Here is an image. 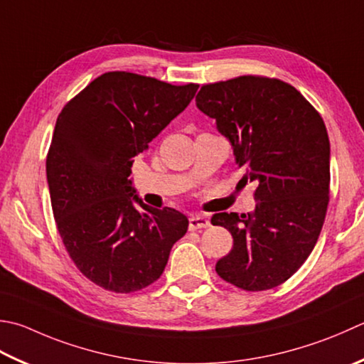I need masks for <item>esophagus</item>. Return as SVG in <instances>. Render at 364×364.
<instances>
[{"mask_svg": "<svg viewBox=\"0 0 364 364\" xmlns=\"http://www.w3.org/2000/svg\"><path fill=\"white\" fill-rule=\"evenodd\" d=\"M210 225V220L205 216L196 215L189 218V230H197V229H205V227Z\"/></svg>", "mask_w": 364, "mask_h": 364, "instance_id": "1", "label": "esophagus"}]
</instances>
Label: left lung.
<instances>
[{
  "instance_id": "left-lung-1",
  "label": "left lung",
  "mask_w": 364,
  "mask_h": 364,
  "mask_svg": "<svg viewBox=\"0 0 364 364\" xmlns=\"http://www.w3.org/2000/svg\"><path fill=\"white\" fill-rule=\"evenodd\" d=\"M196 104L230 141L243 180L257 183L252 213L211 218L233 238L216 273L249 291L277 287L309 257L325 220L330 140L323 119L291 85L259 75L203 85Z\"/></svg>"
}]
</instances>
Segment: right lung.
Listing matches in <instances>:
<instances>
[{
    "mask_svg": "<svg viewBox=\"0 0 364 364\" xmlns=\"http://www.w3.org/2000/svg\"><path fill=\"white\" fill-rule=\"evenodd\" d=\"M198 85L176 87L107 73L63 107L47 154V181L61 240L96 286L131 294L158 281L189 220L141 202L134 158L186 109Z\"/></svg>",
    "mask_w": 364,
    "mask_h": 364,
    "instance_id": "1",
    "label": "right lung"
}]
</instances>
